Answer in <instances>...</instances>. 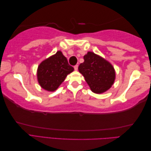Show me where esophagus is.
<instances>
[{
  "label": "esophagus",
  "mask_w": 151,
  "mask_h": 151,
  "mask_svg": "<svg viewBox=\"0 0 151 151\" xmlns=\"http://www.w3.org/2000/svg\"><path fill=\"white\" fill-rule=\"evenodd\" d=\"M74 68L75 70H77V69H78V65H76L74 67Z\"/></svg>",
  "instance_id": "1"
}]
</instances>
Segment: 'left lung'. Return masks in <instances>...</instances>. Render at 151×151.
Masks as SVG:
<instances>
[{
  "label": "left lung",
  "instance_id": "8db88e82",
  "mask_svg": "<svg viewBox=\"0 0 151 151\" xmlns=\"http://www.w3.org/2000/svg\"><path fill=\"white\" fill-rule=\"evenodd\" d=\"M84 62L79 66V71L93 93L101 94L111 88L115 79V71L110 63L93 52L84 56Z\"/></svg>",
  "mask_w": 151,
  "mask_h": 151
}]
</instances>
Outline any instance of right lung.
<instances>
[{
  "mask_svg": "<svg viewBox=\"0 0 151 151\" xmlns=\"http://www.w3.org/2000/svg\"><path fill=\"white\" fill-rule=\"evenodd\" d=\"M73 71L74 68L68 64L66 57L62 52L58 51L39 65L37 79L43 89L54 91L64 81L67 76Z\"/></svg>",
  "mask_w": 151,
  "mask_h": 151,
  "instance_id": "obj_1",
  "label": "right lung"
}]
</instances>
